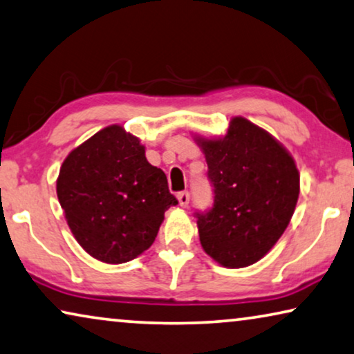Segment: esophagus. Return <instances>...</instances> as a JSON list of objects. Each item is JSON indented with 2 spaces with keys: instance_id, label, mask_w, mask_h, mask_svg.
<instances>
[{
  "instance_id": "1",
  "label": "esophagus",
  "mask_w": 354,
  "mask_h": 354,
  "mask_svg": "<svg viewBox=\"0 0 354 354\" xmlns=\"http://www.w3.org/2000/svg\"><path fill=\"white\" fill-rule=\"evenodd\" d=\"M189 200H191V195H189V192H179L178 194V202L179 205H181L183 208H187L189 207Z\"/></svg>"
}]
</instances>
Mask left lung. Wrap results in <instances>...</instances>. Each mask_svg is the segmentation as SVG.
Returning <instances> with one entry per match:
<instances>
[{"label": "left lung", "instance_id": "8db88e82", "mask_svg": "<svg viewBox=\"0 0 354 354\" xmlns=\"http://www.w3.org/2000/svg\"><path fill=\"white\" fill-rule=\"evenodd\" d=\"M208 163L214 202L195 213L200 243L227 268L261 261L291 221L300 191L292 156L245 118H234L223 138H195Z\"/></svg>", "mask_w": 354, "mask_h": 354}]
</instances>
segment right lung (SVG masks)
I'll use <instances>...</instances> for the list:
<instances>
[{
  "instance_id": "right-lung-1",
  "label": "right lung",
  "mask_w": 354,
  "mask_h": 354,
  "mask_svg": "<svg viewBox=\"0 0 354 354\" xmlns=\"http://www.w3.org/2000/svg\"><path fill=\"white\" fill-rule=\"evenodd\" d=\"M57 197L77 243L95 259L124 263L154 243L178 200L145 146L109 125L73 149L57 178Z\"/></svg>"
}]
</instances>
